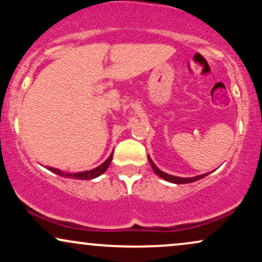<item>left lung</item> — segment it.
<instances>
[{"mask_svg": "<svg viewBox=\"0 0 262 262\" xmlns=\"http://www.w3.org/2000/svg\"><path fill=\"white\" fill-rule=\"evenodd\" d=\"M148 159H149L150 165H151L152 170H154V172L156 173V175H159V176L161 177V179L166 180V181H169V182L177 183V185H179V183H189V182H194V181H197V180L203 179V177H206L207 175H208V173H203V175H200V176H196V177H188V179H183V177H176V176L169 175V173L162 172L161 170H159L158 167L155 166V164H154V162L151 161V159H150L149 156H148Z\"/></svg>", "mask_w": 262, "mask_h": 262, "instance_id": "1", "label": "left lung"}]
</instances>
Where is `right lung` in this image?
I'll return each instance as SVG.
<instances>
[{
	"label": "right lung",
	"mask_w": 262,
	"mask_h": 262,
	"mask_svg": "<svg viewBox=\"0 0 262 262\" xmlns=\"http://www.w3.org/2000/svg\"><path fill=\"white\" fill-rule=\"evenodd\" d=\"M111 161H112V155H111L110 158H108L107 160L103 162V164L100 165V166H98V167H96V169L89 170V171H82V172L68 173V172H64V171H61V170L54 169V167H48V170H50V171H52V172L58 173V175L62 176V177H69V179H75V180H92V179H95V177L102 175V173H103L104 171H106V170L108 169V166H110Z\"/></svg>",
	"instance_id": "add662e5"
}]
</instances>
